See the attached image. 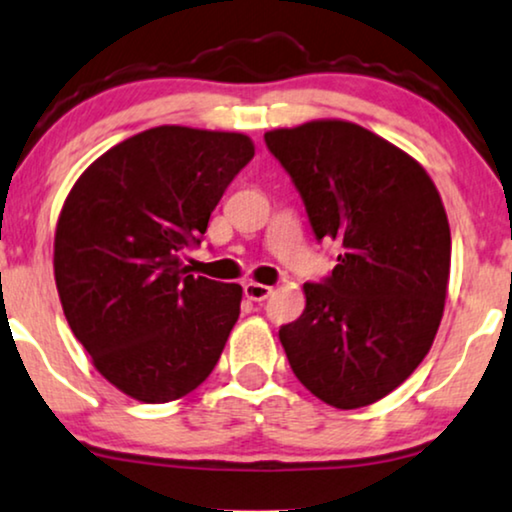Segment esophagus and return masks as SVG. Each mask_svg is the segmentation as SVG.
Masks as SVG:
<instances>
[{
    "label": "esophagus",
    "instance_id": "obj_1",
    "mask_svg": "<svg viewBox=\"0 0 512 512\" xmlns=\"http://www.w3.org/2000/svg\"><path fill=\"white\" fill-rule=\"evenodd\" d=\"M272 294V287L261 282H247L244 284V296L251 298V301H265Z\"/></svg>",
    "mask_w": 512,
    "mask_h": 512
}]
</instances>
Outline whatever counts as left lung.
Here are the masks:
<instances>
[{"label":"left lung","mask_w":512,"mask_h":512,"mask_svg":"<svg viewBox=\"0 0 512 512\" xmlns=\"http://www.w3.org/2000/svg\"><path fill=\"white\" fill-rule=\"evenodd\" d=\"M265 145L336 268L305 282L280 341L298 381L336 409L374 404L428 355L447 298L451 232L440 192L407 152L353 122L275 129Z\"/></svg>","instance_id":"left-lung-1"}]
</instances>
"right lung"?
I'll return each instance as SVG.
<instances>
[{
    "mask_svg": "<svg viewBox=\"0 0 512 512\" xmlns=\"http://www.w3.org/2000/svg\"><path fill=\"white\" fill-rule=\"evenodd\" d=\"M251 157L244 134L155 126L98 157L65 199L53 242L65 320L134 400L192 393L223 353L242 287L190 275L181 254Z\"/></svg>",
    "mask_w": 512,
    "mask_h": 512,
    "instance_id": "1",
    "label": "right lung"
}]
</instances>
